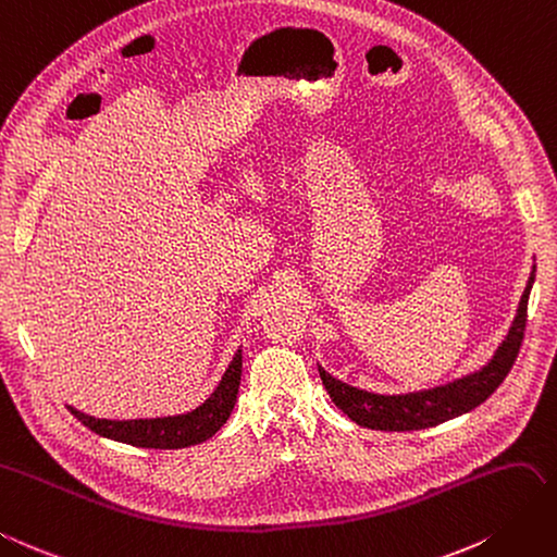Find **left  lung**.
Listing matches in <instances>:
<instances>
[{"mask_svg": "<svg viewBox=\"0 0 557 557\" xmlns=\"http://www.w3.org/2000/svg\"><path fill=\"white\" fill-rule=\"evenodd\" d=\"M534 272L528 281V288L522 293L513 327H510V333L504 339L499 351L494 354V358L480 372L438 388L417 391V394L377 396L370 394V391H360L356 386L344 384L335 380L333 374H327L323 368H319L330 398H333V403L351 419V422L380 431L429 429L478 408V405L487 400L506 380V374L513 368L520 354L524 325H528V299L534 283Z\"/></svg>", "mask_w": 557, "mask_h": 557, "instance_id": "obj_1", "label": "left lung"}]
</instances>
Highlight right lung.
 I'll return each instance as SVG.
<instances>
[{
	"mask_svg": "<svg viewBox=\"0 0 557 557\" xmlns=\"http://www.w3.org/2000/svg\"><path fill=\"white\" fill-rule=\"evenodd\" d=\"M242 384V349L236 351L234 360L224 372L222 382L210 394V398L199 405L197 410L177 417H157V419H128V422H112V419H96L79 410L70 408V412L79 419L84 426L96 431L104 438L119 443H128L135 447H154V449H180L189 445H199L215 435L220 426L227 422Z\"/></svg>",
	"mask_w": 557,
	"mask_h": 557,
	"instance_id": "add662e5",
	"label": "right lung"
}]
</instances>
